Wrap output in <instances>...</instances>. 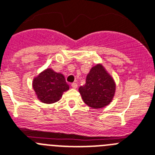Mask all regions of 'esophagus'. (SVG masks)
<instances>
[{"label":"esophagus","instance_id":"esophagus-1","mask_svg":"<svg viewBox=\"0 0 155 155\" xmlns=\"http://www.w3.org/2000/svg\"><path fill=\"white\" fill-rule=\"evenodd\" d=\"M71 87H72V88H77V87H78V84H76V83H72V84H71Z\"/></svg>","mask_w":155,"mask_h":155}]
</instances>
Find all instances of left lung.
<instances>
[{
    "label": "left lung",
    "mask_w": 155,
    "mask_h": 155,
    "mask_svg": "<svg viewBox=\"0 0 155 155\" xmlns=\"http://www.w3.org/2000/svg\"><path fill=\"white\" fill-rule=\"evenodd\" d=\"M83 101L92 109H102L110 105L116 92V84L102 64L92 67L86 84L79 88Z\"/></svg>",
    "instance_id": "left-lung-1"
}]
</instances>
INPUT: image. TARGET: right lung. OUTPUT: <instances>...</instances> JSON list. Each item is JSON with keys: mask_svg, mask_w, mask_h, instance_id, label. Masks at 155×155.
<instances>
[{"mask_svg": "<svg viewBox=\"0 0 155 155\" xmlns=\"http://www.w3.org/2000/svg\"><path fill=\"white\" fill-rule=\"evenodd\" d=\"M32 87L39 101L52 104L61 98L64 92L69 90V85L66 83L63 74L47 68L34 77Z\"/></svg>", "mask_w": 155, "mask_h": 155, "instance_id": "add662e5", "label": "right lung"}]
</instances>
